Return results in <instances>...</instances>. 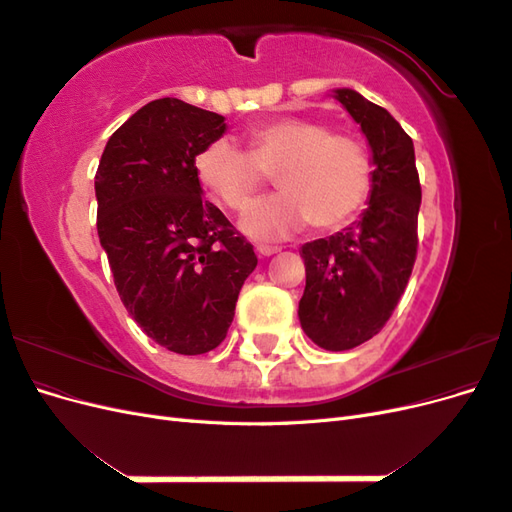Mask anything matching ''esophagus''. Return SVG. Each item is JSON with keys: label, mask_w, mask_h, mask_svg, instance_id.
Segmentation results:
<instances>
[{"label": "esophagus", "mask_w": 512, "mask_h": 512, "mask_svg": "<svg viewBox=\"0 0 512 512\" xmlns=\"http://www.w3.org/2000/svg\"><path fill=\"white\" fill-rule=\"evenodd\" d=\"M256 252H258V256H262V258H267V256H273V254H277V252H282V247H277V245H265V243H260V245L256 247Z\"/></svg>", "instance_id": "esophagus-1"}]
</instances>
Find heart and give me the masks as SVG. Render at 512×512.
I'll return each instance as SVG.
<instances>
[{
    "instance_id": "obj_1",
    "label": "heart",
    "mask_w": 512,
    "mask_h": 512,
    "mask_svg": "<svg viewBox=\"0 0 512 512\" xmlns=\"http://www.w3.org/2000/svg\"><path fill=\"white\" fill-rule=\"evenodd\" d=\"M250 153L228 138L198 151L194 173L203 190L230 211H243L265 188L267 175L284 190L260 200L241 218L245 235L284 239L303 226L335 230L365 207L374 175L365 147L352 136L331 134L327 123L282 117L247 132Z\"/></svg>"
}]
</instances>
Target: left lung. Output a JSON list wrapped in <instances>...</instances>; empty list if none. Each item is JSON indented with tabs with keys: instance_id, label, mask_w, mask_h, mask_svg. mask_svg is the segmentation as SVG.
I'll list each match as a JSON object with an SVG mask.
<instances>
[{
	"instance_id": "obj_1",
	"label": "left lung",
	"mask_w": 512,
	"mask_h": 512,
	"mask_svg": "<svg viewBox=\"0 0 512 512\" xmlns=\"http://www.w3.org/2000/svg\"><path fill=\"white\" fill-rule=\"evenodd\" d=\"M371 151V192L359 222L301 247L305 290L299 320L324 350H350L374 337L404 294L416 258L421 209L412 138L386 108L359 91L333 89Z\"/></svg>"
}]
</instances>
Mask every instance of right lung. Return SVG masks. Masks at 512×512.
<instances>
[{"mask_svg":"<svg viewBox=\"0 0 512 512\" xmlns=\"http://www.w3.org/2000/svg\"><path fill=\"white\" fill-rule=\"evenodd\" d=\"M226 128L205 108L153 100L108 138L96 173L98 237L119 297L153 342L177 354L224 342L258 265L194 173L198 151Z\"/></svg>","mask_w":512,"mask_h":512,"instance_id":"1","label":"right lung"}]
</instances>
